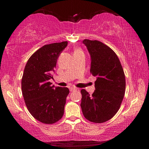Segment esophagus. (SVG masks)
Masks as SVG:
<instances>
[{
    "instance_id": "1",
    "label": "esophagus",
    "mask_w": 149,
    "mask_h": 149,
    "mask_svg": "<svg viewBox=\"0 0 149 149\" xmlns=\"http://www.w3.org/2000/svg\"><path fill=\"white\" fill-rule=\"evenodd\" d=\"M75 90H77L76 88H75V87H70V92L74 91H75Z\"/></svg>"
}]
</instances>
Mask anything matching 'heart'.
Segmentation results:
<instances>
[{
  "mask_svg": "<svg viewBox=\"0 0 149 149\" xmlns=\"http://www.w3.org/2000/svg\"><path fill=\"white\" fill-rule=\"evenodd\" d=\"M82 50H81L80 49H75V50H74V52H81Z\"/></svg>",
  "mask_w": 149,
  "mask_h": 149,
  "instance_id": "b5f03b06",
  "label": "heart"
}]
</instances>
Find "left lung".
<instances>
[{"label":"left lung","instance_id":"1","mask_svg":"<svg viewBox=\"0 0 149 149\" xmlns=\"http://www.w3.org/2000/svg\"><path fill=\"white\" fill-rule=\"evenodd\" d=\"M91 63L90 72L97 77L91 95L81 90V107L84 117L93 123H103L114 116L122 104L125 91V77L114 50L102 42L84 39Z\"/></svg>","mask_w":149,"mask_h":149}]
</instances>
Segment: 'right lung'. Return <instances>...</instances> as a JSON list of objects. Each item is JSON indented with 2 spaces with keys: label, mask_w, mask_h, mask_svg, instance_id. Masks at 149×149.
Here are the masks:
<instances>
[{
  "label": "right lung",
  "mask_w": 149,
  "mask_h": 149,
  "mask_svg": "<svg viewBox=\"0 0 149 149\" xmlns=\"http://www.w3.org/2000/svg\"><path fill=\"white\" fill-rule=\"evenodd\" d=\"M67 45L63 41L44 45L31 55L24 68L22 91L25 103L34 118L46 124L57 122L64 115L68 88H54L49 79Z\"/></svg>",
  "instance_id": "right-lung-1"
}]
</instances>
